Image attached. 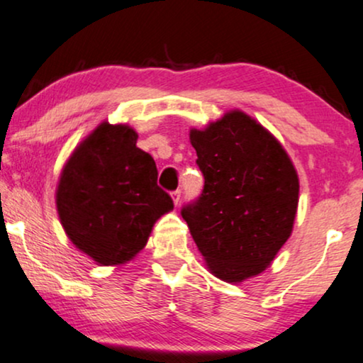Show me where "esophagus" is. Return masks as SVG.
<instances>
[{"mask_svg":"<svg viewBox=\"0 0 363 363\" xmlns=\"http://www.w3.org/2000/svg\"><path fill=\"white\" fill-rule=\"evenodd\" d=\"M172 200H173V203H175V206L180 205V201H182V191H180V190L173 191V193H172Z\"/></svg>","mask_w":363,"mask_h":363,"instance_id":"obj_1","label":"esophagus"}]
</instances>
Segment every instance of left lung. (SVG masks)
<instances>
[{
    "mask_svg": "<svg viewBox=\"0 0 363 363\" xmlns=\"http://www.w3.org/2000/svg\"><path fill=\"white\" fill-rule=\"evenodd\" d=\"M190 143L205 186L182 216L210 274L242 284L265 272L290 238L298 173L280 141L242 110L191 128Z\"/></svg>",
    "mask_w": 363,
    "mask_h": 363,
    "instance_id": "left-lung-1",
    "label": "left lung"
}]
</instances>
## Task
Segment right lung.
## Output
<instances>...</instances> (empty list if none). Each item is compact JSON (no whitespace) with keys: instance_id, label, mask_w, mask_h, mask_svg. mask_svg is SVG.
Segmentation results:
<instances>
[{"instance_id":"right-lung-1","label":"right lung","mask_w":363,"mask_h":363,"mask_svg":"<svg viewBox=\"0 0 363 363\" xmlns=\"http://www.w3.org/2000/svg\"><path fill=\"white\" fill-rule=\"evenodd\" d=\"M126 123L101 121L69 155L56 185L61 227L101 267L125 265L147 245L153 225L173 210L157 185L155 160L136 147Z\"/></svg>"}]
</instances>
